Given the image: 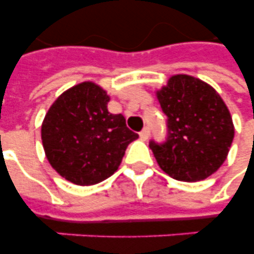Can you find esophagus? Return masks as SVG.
Wrapping results in <instances>:
<instances>
[{"mask_svg":"<svg viewBox=\"0 0 254 254\" xmlns=\"http://www.w3.org/2000/svg\"><path fill=\"white\" fill-rule=\"evenodd\" d=\"M149 135H150V127H145L142 130L139 131V137H141V139H142V141H146V139L149 138Z\"/></svg>","mask_w":254,"mask_h":254,"instance_id":"esophagus-1","label":"esophagus"}]
</instances>
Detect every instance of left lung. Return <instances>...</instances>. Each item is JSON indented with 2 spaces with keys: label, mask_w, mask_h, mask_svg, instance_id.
<instances>
[{
  "label": "left lung",
  "mask_w": 254,
  "mask_h": 254,
  "mask_svg": "<svg viewBox=\"0 0 254 254\" xmlns=\"http://www.w3.org/2000/svg\"><path fill=\"white\" fill-rule=\"evenodd\" d=\"M157 97L167 116L165 142H149L159 167L182 182L212 175L227 158L235 135L220 95L196 77L175 75Z\"/></svg>",
  "instance_id": "1"
}]
</instances>
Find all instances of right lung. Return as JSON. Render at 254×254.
I'll use <instances>...</instances> for the list:
<instances>
[{"mask_svg": "<svg viewBox=\"0 0 254 254\" xmlns=\"http://www.w3.org/2000/svg\"><path fill=\"white\" fill-rule=\"evenodd\" d=\"M108 101L103 88L85 81L62 93L43 120L46 157L75 185H96L111 177L127 145L138 138L123 115L108 112Z\"/></svg>", "mask_w": 254, "mask_h": 254, "instance_id": "1", "label": "right lung"}]
</instances>
